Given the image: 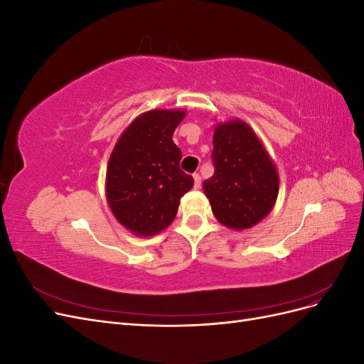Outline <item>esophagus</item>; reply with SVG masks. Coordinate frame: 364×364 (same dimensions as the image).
<instances>
[{"mask_svg":"<svg viewBox=\"0 0 364 364\" xmlns=\"http://www.w3.org/2000/svg\"><path fill=\"white\" fill-rule=\"evenodd\" d=\"M193 179H194V186H196V188H199L200 183H202L200 174H199V173H194V174H193Z\"/></svg>","mask_w":364,"mask_h":364,"instance_id":"esophagus-1","label":"esophagus"}]
</instances>
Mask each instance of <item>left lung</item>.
I'll return each mask as SVG.
<instances>
[{"instance_id":"1","label":"left lung","mask_w":364,"mask_h":364,"mask_svg":"<svg viewBox=\"0 0 364 364\" xmlns=\"http://www.w3.org/2000/svg\"><path fill=\"white\" fill-rule=\"evenodd\" d=\"M214 174L203 182L213 214L223 226L243 230L259 223L274 206L279 176L249 124L218 123L213 138Z\"/></svg>"}]
</instances>
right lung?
I'll list each match as a JSON object with an SVG mask.
<instances>
[{"label": "right lung", "instance_id": "obj_1", "mask_svg": "<svg viewBox=\"0 0 364 364\" xmlns=\"http://www.w3.org/2000/svg\"><path fill=\"white\" fill-rule=\"evenodd\" d=\"M185 111H153L136 117L111 153L106 171V197L118 222L130 232L150 237L170 226L181 197L194 179L181 170V149L174 129Z\"/></svg>", "mask_w": 364, "mask_h": 364}]
</instances>
